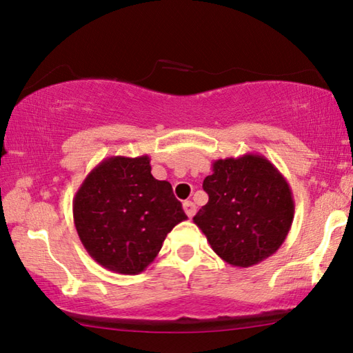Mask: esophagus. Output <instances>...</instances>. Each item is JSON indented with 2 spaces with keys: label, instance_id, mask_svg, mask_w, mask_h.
Listing matches in <instances>:
<instances>
[{
  "label": "esophagus",
  "instance_id": "1",
  "mask_svg": "<svg viewBox=\"0 0 353 353\" xmlns=\"http://www.w3.org/2000/svg\"><path fill=\"white\" fill-rule=\"evenodd\" d=\"M182 205H183L185 213H187V216H188V218H193L194 213H196V205L193 204V202H191V201H185Z\"/></svg>",
  "mask_w": 353,
  "mask_h": 353
}]
</instances>
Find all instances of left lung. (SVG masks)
<instances>
[{"label":"left lung","instance_id":"1","mask_svg":"<svg viewBox=\"0 0 353 353\" xmlns=\"http://www.w3.org/2000/svg\"><path fill=\"white\" fill-rule=\"evenodd\" d=\"M212 171L202 183L208 202L193 218L212 249L238 268L276 254L294 218L282 172L259 154L214 160Z\"/></svg>","mask_w":353,"mask_h":353}]
</instances>
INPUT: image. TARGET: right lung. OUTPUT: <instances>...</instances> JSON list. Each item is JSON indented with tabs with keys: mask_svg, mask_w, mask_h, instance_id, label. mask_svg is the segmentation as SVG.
Returning a JSON list of instances; mask_svg holds the SVG:
<instances>
[{
	"mask_svg": "<svg viewBox=\"0 0 353 353\" xmlns=\"http://www.w3.org/2000/svg\"><path fill=\"white\" fill-rule=\"evenodd\" d=\"M149 162L148 155L107 157L90 171L73 199L81 243L109 271L143 272L172 227L187 219L171 183L157 181Z\"/></svg>",
	"mask_w": 353,
	"mask_h": 353,
	"instance_id": "right-lung-1",
	"label": "right lung"
}]
</instances>
